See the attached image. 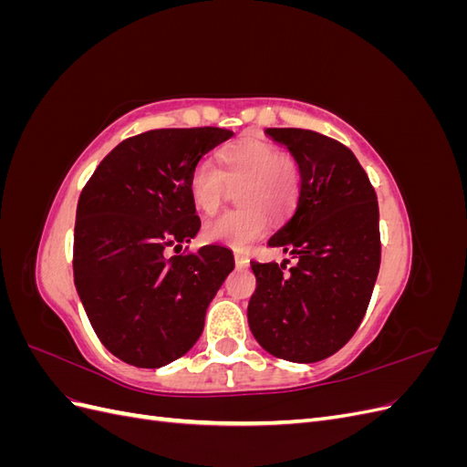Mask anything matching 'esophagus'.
I'll return each instance as SVG.
<instances>
[{
	"label": "esophagus",
	"instance_id": "34e87169",
	"mask_svg": "<svg viewBox=\"0 0 467 467\" xmlns=\"http://www.w3.org/2000/svg\"><path fill=\"white\" fill-rule=\"evenodd\" d=\"M234 259H235V265H237L239 268H245V266L249 265V257L244 255V253H235Z\"/></svg>",
	"mask_w": 467,
	"mask_h": 467
}]
</instances>
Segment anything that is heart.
I'll list each match as a JSON object with an SVG mask.
<instances>
[{
    "mask_svg": "<svg viewBox=\"0 0 467 467\" xmlns=\"http://www.w3.org/2000/svg\"><path fill=\"white\" fill-rule=\"evenodd\" d=\"M220 158L223 169L210 160H201L192 167L191 199L204 214H214L230 187H242L237 191L242 208L206 222L204 235L214 244L245 249L266 232V214L282 218L292 210L300 191V165L292 155L280 153L263 140H245L225 148Z\"/></svg>",
    "mask_w": 467,
    "mask_h": 467,
    "instance_id": "obj_1",
    "label": "heart"
}]
</instances>
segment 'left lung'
Returning <instances> with one entry per match:
<instances>
[{
    "mask_svg": "<svg viewBox=\"0 0 467 467\" xmlns=\"http://www.w3.org/2000/svg\"><path fill=\"white\" fill-rule=\"evenodd\" d=\"M300 165L294 214L268 239L296 259L257 263L249 329L276 358L317 362L343 348L370 304L379 271V212L374 187L347 146L302 129H266Z\"/></svg>",
    "mask_w": 467,
    "mask_h": 467,
    "instance_id": "1",
    "label": "left lung"
}]
</instances>
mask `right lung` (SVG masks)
<instances>
[{
  "label": "right lung",
  "instance_id": "1",
  "mask_svg": "<svg viewBox=\"0 0 467 467\" xmlns=\"http://www.w3.org/2000/svg\"><path fill=\"white\" fill-rule=\"evenodd\" d=\"M232 136L214 126L132 136L79 194L74 282L99 341L126 364L160 368L189 352L234 271L232 251L222 245L163 255L199 234L191 171Z\"/></svg>",
  "mask_w": 467,
  "mask_h": 467
}]
</instances>
